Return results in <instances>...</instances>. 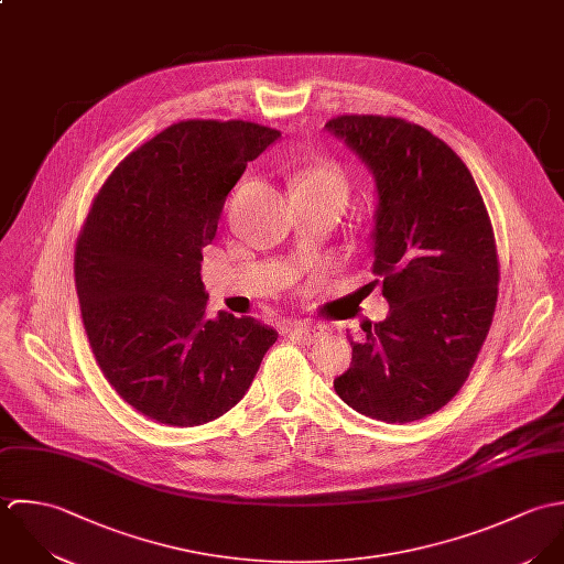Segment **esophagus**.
Here are the masks:
<instances>
[{"label": "esophagus", "mask_w": 564, "mask_h": 564, "mask_svg": "<svg viewBox=\"0 0 564 564\" xmlns=\"http://www.w3.org/2000/svg\"><path fill=\"white\" fill-rule=\"evenodd\" d=\"M288 334H290V338L299 339L303 344H312L327 334V327L316 325V323H294V325H290Z\"/></svg>", "instance_id": "34e87169"}]
</instances>
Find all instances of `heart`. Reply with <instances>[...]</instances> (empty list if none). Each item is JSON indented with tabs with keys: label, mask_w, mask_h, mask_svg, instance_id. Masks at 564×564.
<instances>
[{
	"label": "heart",
	"mask_w": 564,
	"mask_h": 564,
	"mask_svg": "<svg viewBox=\"0 0 564 564\" xmlns=\"http://www.w3.org/2000/svg\"><path fill=\"white\" fill-rule=\"evenodd\" d=\"M296 200H332L344 209L348 200V181L334 163H314L294 174Z\"/></svg>",
	"instance_id": "heart-1"
}]
</instances>
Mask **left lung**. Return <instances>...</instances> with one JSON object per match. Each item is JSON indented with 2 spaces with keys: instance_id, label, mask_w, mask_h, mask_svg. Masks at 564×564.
I'll return each mask as SVG.
<instances>
[{
  "instance_id": "obj_1",
  "label": "left lung",
  "mask_w": 564,
  "mask_h": 564,
  "mask_svg": "<svg viewBox=\"0 0 564 564\" xmlns=\"http://www.w3.org/2000/svg\"><path fill=\"white\" fill-rule=\"evenodd\" d=\"M325 128L375 178L372 274L390 305L364 338L348 336L352 359L334 388L364 416L419 421L457 394L488 336L492 225L464 161L427 128L381 115H339Z\"/></svg>"
}]
</instances>
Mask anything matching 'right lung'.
Masks as SVG:
<instances>
[{
	"label": "right lung",
	"instance_id": "add662e5",
	"mask_svg": "<svg viewBox=\"0 0 564 564\" xmlns=\"http://www.w3.org/2000/svg\"><path fill=\"white\" fill-rule=\"evenodd\" d=\"M279 137L241 119L178 121L130 152L94 200L74 257L85 332L115 392L150 421H216L279 338L250 316L207 318L200 279L228 192Z\"/></svg>",
	"mask_w": 564,
	"mask_h": 564
}]
</instances>
